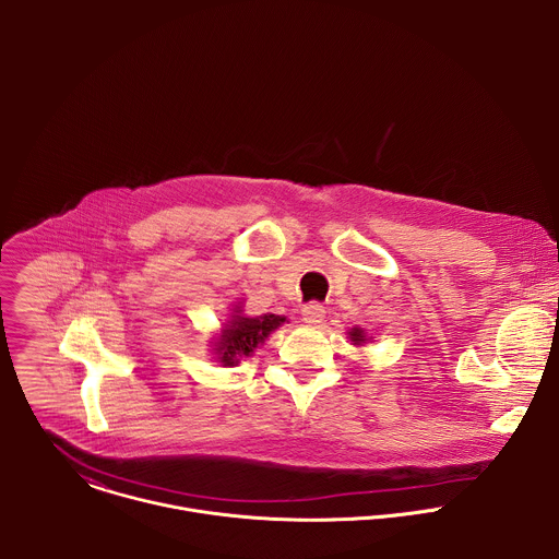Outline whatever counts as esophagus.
<instances>
[{
    "mask_svg": "<svg viewBox=\"0 0 559 559\" xmlns=\"http://www.w3.org/2000/svg\"><path fill=\"white\" fill-rule=\"evenodd\" d=\"M301 314H304V322L308 324H319L324 319V308L319 301H312V304H306L301 308Z\"/></svg>",
    "mask_w": 559,
    "mask_h": 559,
    "instance_id": "1",
    "label": "esophagus"
}]
</instances>
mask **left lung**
<instances>
[{
  "mask_svg": "<svg viewBox=\"0 0 559 559\" xmlns=\"http://www.w3.org/2000/svg\"><path fill=\"white\" fill-rule=\"evenodd\" d=\"M348 337H350V342H353L355 346H359L361 342H366V333H364L361 326H353V329L348 331Z\"/></svg>",
  "mask_w": 559,
  "mask_h": 559,
  "instance_id": "8db88e82",
  "label": "left lung"
}]
</instances>
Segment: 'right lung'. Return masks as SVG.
<instances>
[{
	"instance_id": "right-lung-1",
	"label": "right lung",
	"mask_w": 559,
	"mask_h": 559,
	"mask_svg": "<svg viewBox=\"0 0 559 559\" xmlns=\"http://www.w3.org/2000/svg\"><path fill=\"white\" fill-rule=\"evenodd\" d=\"M240 312V310H237ZM286 322V317L262 314V317H235L226 329H222V337L215 344L219 364L224 368L239 366L240 357H251V353L264 344V340Z\"/></svg>"
}]
</instances>
